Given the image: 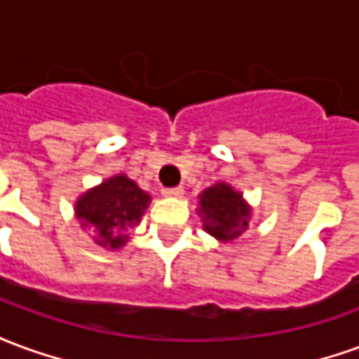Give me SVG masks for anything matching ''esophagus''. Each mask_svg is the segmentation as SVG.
<instances>
[{"mask_svg": "<svg viewBox=\"0 0 359 359\" xmlns=\"http://www.w3.org/2000/svg\"><path fill=\"white\" fill-rule=\"evenodd\" d=\"M161 194L167 196V198H180V196L184 194V188H182V187L163 188V190H161Z\"/></svg>", "mask_w": 359, "mask_h": 359, "instance_id": "esophagus-1", "label": "esophagus"}]
</instances>
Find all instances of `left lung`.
I'll use <instances>...</instances> for the list:
<instances>
[{
	"instance_id": "1",
	"label": "left lung",
	"mask_w": 359,
	"mask_h": 359,
	"mask_svg": "<svg viewBox=\"0 0 359 359\" xmlns=\"http://www.w3.org/2000/svg\"><path fill=\"white\" fill-rule=\"evenodd\" d=\"M200 217L203 231L219 242H233L250 229L252 208L226 182H217L200 194Z\"/></svg>"
}]
</instances>
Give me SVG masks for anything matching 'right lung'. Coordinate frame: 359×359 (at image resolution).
<instances>
[{"instance_id": "add662e5", "label": "right lung", "mask_w": 359, "mask_h": 359, "mask_svg": "<svg viewBox=\"0 0 359 359\" xmlns=\"http://www.w3.org/2000/svg\"><path fill=\"white\" fill-rule=\"evenodd\" d=\"M149 200L134 180L115 175L84 192L74 203V215L82 226L94 231L100 246L117 250L126 244V233L140 223Z\"/></svg>"}]
</instances>
